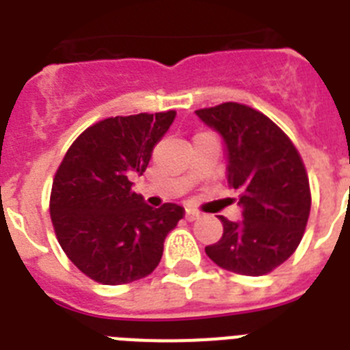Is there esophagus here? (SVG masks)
I'll use <instances>...</instances> for the list:
<instances>
[{"mask_svg": "<svg viewBox=\"0 0 350 350\" xmlns=\"http://www.w3.org/2000/svg\"><path fill=\"white\" fill-rule=\"evenodd\" d=\"M185 218L189 219V221H194V219L200 218V213H196V211H192V208H187V211H185Z\"/></svg>", "mask_w": 350, "mask_h": 350, "instance_id": "obj_1", "label": "esophagus"}]
</instances>
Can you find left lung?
I'll list each match as a JSON object with an SVG mask.
<instances>
[{"mask_svg":"<svg viewBox=\"0 0 350 350\" xmlns=\"http://www.w3.org/2000/svg\"><path fill=\"white\" fill-rule=\"evenodd\" d=\"M196 116L224 139L227 181L239 192L241 221L218 216L224 236L205 247L225 271L261 276L288 260L310 213L309 178L287 134L239 103L200 109Z\"/></svg>","mask_w":350,"mask_h":350,"instance_id":"obj_1","label":"left lung"}]
</instances>
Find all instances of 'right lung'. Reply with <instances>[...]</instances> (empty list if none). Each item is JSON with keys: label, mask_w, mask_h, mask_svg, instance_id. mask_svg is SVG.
I'll return each mask as SVG.
<instances>
[{"label": "right lung", "mask_w": 350, "mask_h": 350, "mask_svg": "<svg viewBox=\"0 0 350 350\" xmlns=\"http://www.w3.org/2000/svg\"><path fill=\"white\" fill-rule=\"evenodd\" d=\"M174 118V111L107 118L65 154L52 183L51 218L68 260L90 280L123 285L148 276L183 218L176 203L148 207L131 181L145 172Z\"/></svg>", "instance_id": "right-lung-1"}]
</instances>
